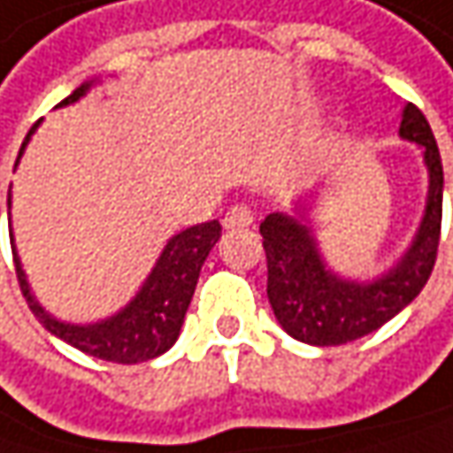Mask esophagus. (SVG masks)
Returning <instances> with one entry per match:
<instances>
[{"label":"esophagus","mask_w":453,"mask_h":453,"mask_svg":"<svg viewBox=\"0 0 453 453\" xmlns=\"http://www.w3.org/2000/svg\"><path fill=\"white\" fill-rule=\"evenodd\" d=\"M254 223V212H251V207H246V204H235V207H230L226 212V218H223V226L227 230H235V227H249Z\"/></svg>","instance_id":"obj_1"}]
</instances>
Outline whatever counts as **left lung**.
<instances>
[{
  "mask_svg": "<svg viewBox=\"0 0 453 453\" xmlns=\"http://www.w3.org/2000/svg\"><path fill=\"white\" fill-rule=\"evenodd\" d=\"M399 134L423 144L431 186L420 230L404 259L389 274L368 285L340 280L324 267L311 227L303 220L274 212L259 226L267 251L269 303L290 337L319 348L360 340L384 326L426 288L441 241L443 165L431 124L415 104L404 108Z\"/></svg>",
  "mask_w": 453,
  "mask_h": 453,
  "instance_id": "obj_1",
  "label": "left lung"
}]
</instances>
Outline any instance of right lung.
I'll return each instance as SVG.
<instances>
[{"label":"right lung","instance_id":"add662e5","mask_svg":"<svg viewBox=\"0 0 453 453\" xmlns=\"http://www.w3.org/2000/svg\"><path fill=\"white\" fill-rule=\"evenodd\" d=\"M90 85H80L69 98H64L59 105L74 104L77 98L85 96ZM38 121L30 127L27 137L20 147L30 140V134L35 132ZM18 165V163H15ZM10 204V199H7ZM223 233V226L218 220L202 223V226L186 227L179 235H173L168 241V246L163 249L160 259L155 269L150 272L142 290L137 293V298L119 311L116 316L105 319L101 324H90V326H74V324H64L57 321L54 316H49L46 311L38 306V301L30 296V288L25 282V272L20 267L18 251L12 249L15 257V272H18V282H20L22 296L27 301L30 311L35 313V319L66 345L77 348L85 355L101 357L108 363H142L152 360L157 355H163L171 348L181 332L186 309L191 303L196 280L202 265L207 259V254L212 251V246L218 243Z\"/></svg>","mask_w":453,"mask_h":453}]
</instances>
